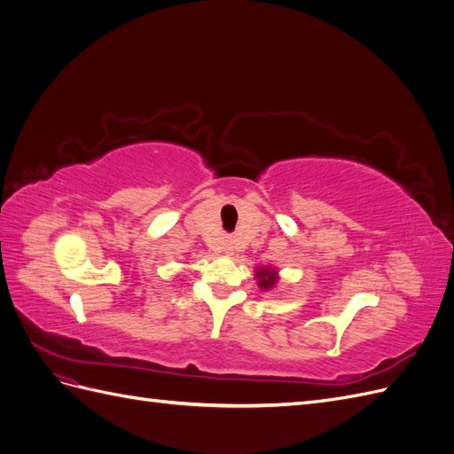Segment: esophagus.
Returning a JSON list of instances; mask_svg holds the SVG:
<instances>
[{
	"instance_id": "1",
	"label": "esophagus",
	"mask_w": 454,
	"mask_h": 454,
	"mask_svg": "<svg viewBox=\"0 0 454 454\" xmlns=\"http://www.w3.org/2000/svg\"><path fill=\"white\" fill-rule=\"evenodd\" d=\"M223 252H225V254H231V252H232V244H231V240H227V242H225V246H223Z\"/></svg>"
}]
</instances>
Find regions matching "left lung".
<instances>
[{"label": "left lung", "mask_w": 454, "mask_h": 454, "mask_svg": "<svg viewBox=\"0 0 454 454\" xmlns=\"http://www.w3.org/2000/svg\"><path fill=\"white\" fill-rule=\"evenodd\" d=\"M257 278H259V286L263 287V290H269L274 284H277V270L272 269H261L255 272Z\"/></svg>", "instance_id": "obj_1"}]
</instances>
